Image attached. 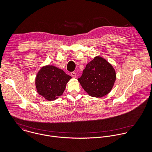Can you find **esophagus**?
Returning <instances> with one entry per match:
<instances>
[{
	"mask_svg": "<svg viewBox=\"0 0 152 152\" xmlns=\"http://www.w3.org/2000/svg\"><path fill=\"white\" fill-rule=\"evenodd\" d=\"M71 76L73 77H74V78H76V73H75V72H72L71 73Z\"/></svg>",
	"mask_w": 152,
	"mask_h": 152,
	"instance_id": "obj_1",
	"label": "esophagus"
}]
</instances>
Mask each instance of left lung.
<instances>
[{"label": "left lung", "mask_w": 152, "mask_h": 152, "mask_svg": "<svg viewBox=\"0 0 152 152\" xmlns=\"http://www.w3.org/2000/svg\"><path fill=\"white\" fill-rule=\"evenodd\" d=\"M116 79L113 66L103 58L97 56L86 64L78 81L89 96L101 97L112 91Z\"/></svg>", "instance_id": "1"}]
</instances>
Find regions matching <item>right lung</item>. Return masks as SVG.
<instances>
[{
    "instance_id": "add662e5",
    "label": "right lung",
    "mask_w": 152,
    "mask_h": 152,
    "mask_svg": "<svg viewBox=\"0 0 152 152\" xmlns=\"http://www.w3.org/2000/svg\"><path fill=\"white\" fill-rule=\"evenodd\" d=\"M71 78L61 69L45 65L36 74L35 86L39 94L47 100L53 101L62 95Z\"/></svg>"
}]
</instances>
